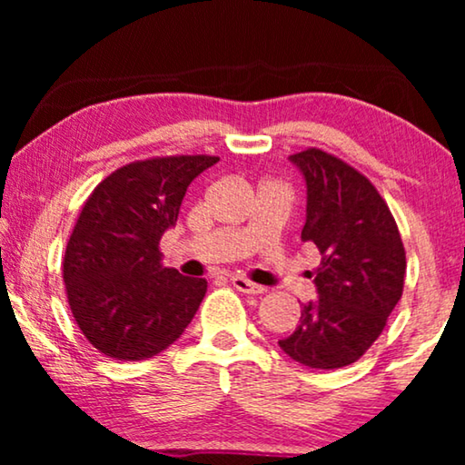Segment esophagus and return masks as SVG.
Listing matches in <instances>:
<instances>
[{
  "mask_svg": "<svg viewBox=\"0 0 465 465\" xmlns=\"http://www.w3.org/2000/svg\"><path fill=\"white\" fill-rule=\"evenodd\" d=\"M231 283L232 288H237L239 292H243V294H250V296H258V294H264V285H258V283H252L250 279L241 277V275H232L231 277Z\"/></svg>",
  "mask_w": 465,
  "mask_h": 465,
  "instance_id": "1",
  "label": "esophagus"
}]
</instances>
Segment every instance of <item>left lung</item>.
<instances>
[{"instance_id":"1","label":"left lung","mask_w":465,"mask_h":465,"mask_svg":"<svg viewBox=\"0 0 465 465\" xmlns=\"http://www.w3.org/2000/svg\"><path fill=\"white\" fill-rule=\"evenodd\" d=\"M307 186L301 239L322 253L317 298L302 302L301 323L279 341L298 364L332 371L353 364L383 332L404 288L406 256L396 220L377 188L322 150L292 154Z\"/></svg>"}]
</instances>
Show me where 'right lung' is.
Listing matches in <instances>:
<instances>
[{
  "label": "right lung",
  "mask_w": 465,
  "mask_h": 465,
  "mask_svg": "<svg viewBox=\"0 0 465 465\" xmlns=\"http://www.w3.org/2000/svg\"><path fill=\"white\" fill-rule=\"evenodd\" d=\"M215 156L131 163L105 177L69 237L63 279L82 334L124 361L154 358L183 334L207 292L205 279L163 266V234L175 226L194 177Z\"/></svg>",
  "instance_id": "1"
}]
</instances>
